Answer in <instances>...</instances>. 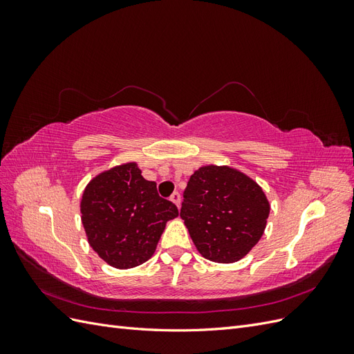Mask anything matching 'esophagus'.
Returning a JSON list of instances; mask_svg holds the SVG:
<instances>
[{"label":"esophagus","mask_w":354,"mask_h":354,"mask_svg":"<svg viewBox=\"0 0 354 354\" xmlns=\"http://www.w3.org/2000/svg\"><path fill=\"white\" fill-rule=\"evenodd\" d=\"M169 199L176 203L177 208H180V203H181V196H180L178 192H174V194L171 195V198H169Z\"/></svg>","instance_id":"esophagus-1"}]
</instances>
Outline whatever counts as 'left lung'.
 Segmentation results:
<instances>
[{
	"mask_svg": "<svg viewBox=\"0 0 354 354\" xmlns=\"http://www.w3.org/2000/svg\"><path fill=\"white\" fill-rule=\"evenodd\" d=\"M180 217L207 260L234 263L263 236L270 205L252 178L230 167L205 165L187 181Z\"/></svg>",
	"mask_w": 354,
	"mask_h": 354,
	"instance_id": "8db88e82",
	"label": "left lung"
}]
</instances>
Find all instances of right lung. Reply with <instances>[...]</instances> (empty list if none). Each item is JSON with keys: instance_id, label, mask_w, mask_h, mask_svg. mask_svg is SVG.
Listing matches in <instances>:
<instances>
[{"instance_id": "obj_1", "label": "right lung", "mask_w": 354, "mask_h": 354, "mask_svg": "<svg viewBox=\"0 0 354 354\" xmlns=\"http://www.w3.org/2000/svg\"><path fill=\"white\" fill-rule=\"evenodd\" d=\"M178 216L173 202L158 195L136 162L103 171L85 187L81 220L91 248L115 269H131L153 255L168 220Z\"/></svg>"}]
</instances>
